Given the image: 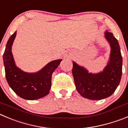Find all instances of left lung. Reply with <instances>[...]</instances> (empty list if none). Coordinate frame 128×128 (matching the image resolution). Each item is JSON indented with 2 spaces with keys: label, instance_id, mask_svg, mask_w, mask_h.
Returning a JSON list of instances; mask_svg holds the SVG:
<instances>
[{
  "label": "left lung",
  "instance_id": "8db88e82",
  "mask_svg": "<svg viewBox=\"0 0 128 128\" xmlns=\"http://www.w3.org/2000/svg\"><path fill=\"white\" fill-rule=\"evenodd\" d=\"M104 34L110 44V54L103 71L97 73L89 72L86 68L72 61V73L77 91L88 100H101L110 97L121 79L122 57L120 46L112 33L106 30Z\"/></svg>",
  "mask_w": 128,
  "mask_h": 128
}]
</instances>
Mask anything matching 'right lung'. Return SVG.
<instances>
[{
	"instance_id": "add662e5",
	"label": "right lung",
	"mask_w": 128,
	"mask_h": 128,
	"mask_svg": "<svg viewBox=\"0 0 128 128\" xmlns=\"http://www.w3.org/2000/svg\"><path fill=\"white\" fill-rule=\"evenodd\" d=\"M16 31L10 38L3 55L6 77L10 87L18 96L35 100L48 95L51 88L52 75L62 59L50 62L36 72H25L16 66L12 54V46Z\"/></svg>"
}]
</instances>
